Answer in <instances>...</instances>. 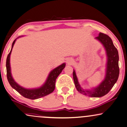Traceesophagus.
I'll list each match as a JSON object with an SVG mask.
<instances>
[{
  "label": "esophagus",
  "mask_w": 127,
  "mask_h": 127,
  "mask_svg": "<svg viewBox=\"0 0 127 127\" xmlns=\"http://www.w3.org/2000/svg\"><path fill=\"white\" fill-rule=\"evenodd\" d=\"M67 64H68V65H71V64H72V62L71 61L68 60V61H67Z\"/></svg>",
  "instance_id": "obj_1"
}]
</instances>
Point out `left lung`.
Masks as SVG:
<instances>
[{
  "label": "left lung",
  "instance_id": "1",
  "mask_svg": "<svg viewBox=\"0 0 127 127\" xmlns=\"http://www.w3.org/2000/svg\"><path fill=\"white\" fill-rule=\"evenodd\" d=\"M95 39L99 40L105 48L108 57L107 73L102 82L92 91H85L81 88L78 83L75 71H73V78L76 90L83 95L91 97H101L109 92L118 80L120 73L118 61V52L113 44L111 37L106 34L100 32Z\"/></svg>",
  "mask_w": 127,
  "mask_h": 127
}]
</instances>
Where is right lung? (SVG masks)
Listing matches in <instances>:
<instances>
[{
	"label": "right lung",
	"instance_id": "add662e5",
	"mask_svg": "<svg viewBox=\"0 0 127 127\" xmlns=\"http://www.w3.org/2000/svg\"><path fill=\"white\" fill-rule=\"evenodd\" d=\"M16 39L14 40L12 43V49L9 54L7 55L6 59V71H7V78L10 84L11 87L17 91L20 95L26 98L31 99H35L41 98L46 95L49 94L54 91L55 88V82L56 79L59 75L61 73L62 70L65 67V64L61 65L57 68L54 69L51 72L48 76V79L45 83V84L42 87L37 89H32V90H28V89L23 88L20 87L15 82L13 78L12 77L10 73V55L12 52V48H13L14 43H15Z\"/></svg>",
	"mask_w": 127,
	"mask_h": 127
}]
</instances>
